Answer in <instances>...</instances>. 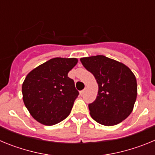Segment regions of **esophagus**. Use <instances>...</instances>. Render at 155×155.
Wrapping results in <instances>:
<instances>
[{
    "label": "esophagus",
    "mask_w": 155,
    "mask_h": 155,
    "mask_svg": "<svg viewBox=\"0 0 155 155\" xmlns=\"http://www.w3.org/2000/svg\"><path fill=\"white\" fill-rule=\"evenodd\" d=\"M84 92H85V90H82V91H80V94H81V95H83V94H84Z\"/></svg>",
    "instance_id": "obj_1"
}]
</instances>
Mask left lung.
Masks as SVG:
<instances>
[{
	"label": "left lung",
	"instance_id": "obj_1",
	"mask_svg": "<svg viewBox=\"0 0 155 155\" xmlns=\"http://www.w3.org/2000/svg\"><path fill=\"white\" fill-rule=\"evenodd\" d=\"M80 61L98 84L96 98L88 104L93 120L102 125L113 126L127 119L133 111L137 94L136 78L130 69L102 55L84 57Z\"/></svg>",
	"mask_w": 155,
	"mask_h": 155
}]
</instances>
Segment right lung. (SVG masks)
<instances>
[{
	"mask_svg": "<svg viewBox=\"0 0 155 155\" xmlns=\"http://www.w3.org/2000/svg\"><path fill=\"white\" fill-rule=\"evenodd\" d=\"M77 63L76 58H53L32 70L25 79V105L40 124L55 125L69 116L79 92L68 74Z\"/></svg>",
	"mask_w": 155,
	"mask_h": 155,
	"instance_id": "obj_1",
	"label": "right lung"
}]
</instances>
